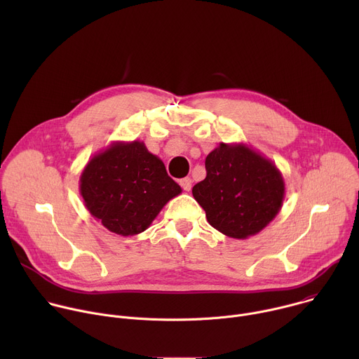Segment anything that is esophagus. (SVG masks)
I'll use <instances>...</instances> for the list:
<instances>
[{"instance_id":"esophagus-1","label":"esophagus","mask_w":359,"mask_h":359,"mask_svg":"<svg viewBox=\"0 0 359 359\" xmlns=\"http://www.w3.org/2000/svg\"><path fill=\"white\" fill-rule=\"evenodd\" d=\"M179 184L182 186V189H183V190L189 191V190L191 189V179H190V177H184V179H180V180H179Z\"/></svg>"}]
</instances>
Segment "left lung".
<instances>
[{
  "instance_id": "8db88e82",
  "label": "left lung",
  "mask_w": 359,
  "mask_h": 359,
  "mask_svg": "<svg viewBox=\"0 0 359 359\" xmlns=\"http://www.w3.org/2000/svg\"><path fill=\"white\" fill-rule=\"evenodd\" d=\"M206 179L193 197L208 222L233 238L260 233L278 215L285 183L277 166L244 143H220L206 158Z\"/></svg>"
}]
</instances>
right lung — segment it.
<instances>
[{
    "instance_id": "1",
    "label": "right lung",
    "mask_w": 359,
    "mask_h": 359,
    "mask_svg": "<svg viewBox=\"0 0 359 359\" xmlns=\"http://www.w3.org/2000/svg\"><path fill=\"white\" fill-rule=\"evenodd\" d=\"M85 208L119 236H136L182 193L165 163L143 142H114L86 163L79 179Z\"/></svg>"
}]
</instances>
